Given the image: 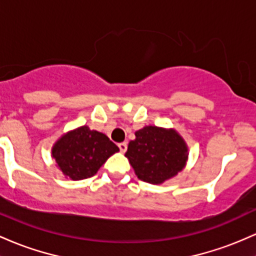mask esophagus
Returning a JSON list of instances; mask_svg holds the SVG:
<instances>
[{"mask_svg":"<svg viewBox=\"0 0 256 256\" xmlns=\"http://www.w3.org/2000/svg\"><path fill=\"white\" fill-rule=\"evenodd\" d=\"M118 146H119V150H120V152H122V153H125L126 150H128V143H126V142L119 143Z\"/></svg>","mask_w":256,"mask_h":256,"instance_id":"esophagus-1","label":"esophagus"}]
</instances>
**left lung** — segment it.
<instances>
[{
  "label": "left lung",
  "mask_w": 256,
  "mask_h": 256,
  "mask_svg": "<svg viewBox=\"0 0 256 256\" xmlns=\"http://www.w3.org/2000/svg\"><path fill=\"white\" fill-rule=\"evenodd\" d=\"M134 136L125 156L140 180L162 184L184 169L188 146L175 128L150 125L136 131Z\"/></svg>",
  "instance_id": "left-lung-1"
}]
</instances>
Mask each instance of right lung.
I'll return each instance as SVG.
<instances>
[{
	"label": "right lung",
	"instance_id": "add662e5",
	"mask_svg": "<svg viewBox=\"0 0 256 256\" xmlns=\"http://www.w3.org/2000/svg\"><path fill=\"white\" fill-rule=\"evenodd\" d=\"M119 148L106 136L84 125L63 134L52 147V158L66 178L72 181L96 175Z\"/></svg>",
	"mask_w": 256,
	"mask_h": 256
}]
</instances>
